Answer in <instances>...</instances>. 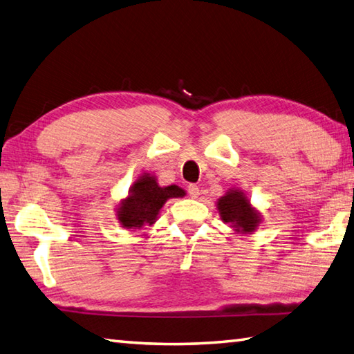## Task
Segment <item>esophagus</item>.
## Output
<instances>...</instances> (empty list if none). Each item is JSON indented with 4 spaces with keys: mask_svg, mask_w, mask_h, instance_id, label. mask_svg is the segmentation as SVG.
Returning <instances> with one entry per match:
<instances>
[{
    "mask_svg": "<svg viewBox=\"0 0 354 354\" xmlns=\"http://www.w3.org/2000/svg\"><path fill=\"white\" fill-rule=\"evenodd\" d=\"M187 192H189V195H190L193 199H196V198L201 195L199 187H198L196 184H190L189 187H187Z\"/></svg>",
    "mask_w": 354,
    "mask_h": 354,
    "instance_id": "34e87169",
    "label": "esophagus"
}]
</instances>
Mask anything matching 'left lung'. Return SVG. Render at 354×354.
I'll return each mask as SVG.
<instances>
[{"label":"left lung","mask_w":354,"mask_h":354,"mask_svg":"<svg viewBox=\"0 0 354 354\" xmlns=\"http://www.w3.org/2000/svg\"><path fill=\"white\" fill-rule=\"evenodd\" d=\"M218 210L221 219L230 224L236 233H252L261 223V214L254 210L250 201L239 189H230L218 199Z\"/></svg>","instance_id":"1"}]
</instances>
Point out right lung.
Masks as SVG:
<instances>
[{
  "label": "right lung",
  "instance_id": "1",
  "mask_svg": "<svg viewBox=\"0 0 354 354\" xmlns=\"http://www.w3.org/2000/svg\"><path fill=\"white\" fill-rule=\"evenodd\" d=\"M185 192L178 185L159 187L156 178L144 173L130 187L129 196L116 209V216L124 228L136 230L144 225H153L159 210L170 198H183Z\"/></svg>",
  "mask_w": 354,
  "mask_h": 354
}]
</instances>
